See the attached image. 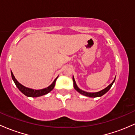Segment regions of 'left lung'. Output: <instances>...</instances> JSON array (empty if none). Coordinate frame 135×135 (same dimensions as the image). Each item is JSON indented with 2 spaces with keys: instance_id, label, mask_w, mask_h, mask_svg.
Instances as JSON below:
<instances>
[{
  "instance_id": "1",
  "label": "left lung",
  "mask_w": 135,
  "mask_h": 135,
  "mask_svg": "<svg viewBox=\"0 0 135 135\" xmlns=\"http://www.w3.org/2000/svg\"><path fill=\"white\" fill-rule=\"evenodd\" d=\"M72 79H73L74 87L75 89L78 92L80 93L81 94L86 96V97H100V96L103 95L104 94H106V93L107 92V91H108L109 89H110L111 87H112V86L113 85L114 81H115V79H114V81L112 83L109 84L108 86H107L106 88H104V90H101V91H98V92H95V93H88V92H86V91H83V90H81V89H79V88L78 87V86L76 85V83H75V81L74 80V77Z\"/></svg>"
}]
</instances>
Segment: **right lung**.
I'll use <instances>...</instances> for the list:
<instances>
[{
  "instance_id": "right-lung-1",
  "label": "right lung",
  "mask_w": 135,
  "mask_h": 135,
  "mask_svg": "<svg viewBox=\"0 0 135 135\" xmlns=\"http://www.w3.org/2000/svg\"><path fill=\"white\" fill-rule=\"evenodd\" d=\"M11 77H12L13 81L15 82V83L16 86H17V88H18L19 90H20L22 93H23L25 95L27 96V97H40V96H42L44 95L47 94L48 93H49L50 91H51V90H52L53 88H54L56 81L57 78L56 79H55V80L54 81V82H53L49 86L47 87V88H44V89H41V90H33V89H31V88H26V87H25L24 86L22 85L21 84L19 83L17 81V80L15 79V78L13 72H11Z\"/></svg>"
}]
</instances>
